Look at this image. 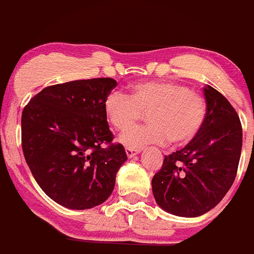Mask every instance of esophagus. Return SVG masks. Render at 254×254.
<instances>
[{
  "instance_id": "esophagus-1",
  "label": "esophagus",
  "mask_w": 254,
  "mask_h": 254,
  "mask_svg": "<svg viewBox=\"0 0 254 254\" xmlns=\"http://www.w3.org/2000/svg\"><path fill=\"white\" fill-rule=\"evenodd\" d=\"M138 152H141V149H131V147L126 149V154H127L128 158H133L134 155H137Z\"/></svg>"
}]
</instances>
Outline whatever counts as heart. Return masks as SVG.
Masks as SVG:
<instances>
[{"label":"heart","instance_id":"b5f03b06","mask_svg":"<svg viewBox=\"0 0 254 254\" xmlns=\"http://www.w3.org/2000/svg\"><path fill=\"white\" fill-rule=\"evenodd\" d=\"M104 114L114 129L125 132L146 113L147 125L126 132L121 142L131 149L150 143L176 146L192 142L202 131L207 104L199 94L170 81H141L129 86L128 95L111 93L105 98Z\"/></svg>","mask_w":254,"mask_h":254}]
</instances>
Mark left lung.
Listing matches in <instances>:
<instances>
[{"mask_svg":"<svg viewBox=\"0 0 254 254\" xmlns=\"http://www.w3.org/2000/svg\"><path fill=\"white\" fill-rule=\"evenodd\" d=\"M207 118L202 131L182 150L164 158L152 178V193L163 210L197 217L224 198L234 183L242 152L241 120L223 94L203 87Z\"/></svg>","mask_w":254,"mask_h":254,"instance_id":"8db88e82","label":"left lung"}]
</instances>
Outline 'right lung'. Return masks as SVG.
Listing matches in <instances>:
<instances>
[{
  "label": "right lung",
  "instance_id": "1",
  "mask_svg": "<svg viewBox=\"0 0 254 254\" xmlns=\"http://www.w3.org/2000/svg\"><path fill=\"white\" fill-rule=\"evenodd\" d=\"M116 86L111 77L52 85L22 111L26 164L44 193L61 206L86 210L113 192L117 172L127 160L125 147L112 142L103 108Z\"/></svg>",
  "mask_w": 254,
  "mask_h": 254
}]
</instances>
